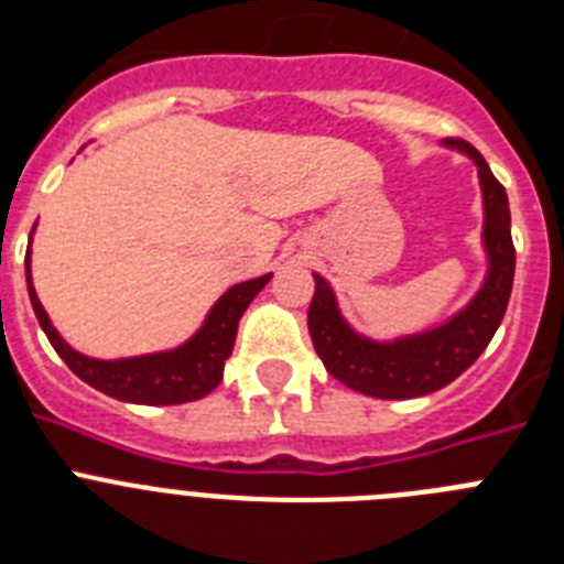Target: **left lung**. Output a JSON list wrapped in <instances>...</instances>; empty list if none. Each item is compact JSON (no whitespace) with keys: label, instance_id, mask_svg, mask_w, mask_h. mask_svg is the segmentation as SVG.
Instances as JSON below:
<instances>
[{"label":"left lung","instance_id":"1","mask_svg":"<svg viewBox=\"0 0 564 564\" xmlns=\"http://www.w3.org/2000/svg\"><path fill=\"white\" fill-rule=\"evenodd\" d=\"M477 166L482 194V253L486 276L466 305L446 322L395 338H370L341 316L338 299L322 273H313L316 293L307 311V330L318 358L333 378L370 398L406 401L443 390L480 358L495 338L514 285V242L508 194L482 154L466 141H443Z\"/></svg>","mask_w":564,"mask_h":564}]
</instances>
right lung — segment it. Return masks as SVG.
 I'll return each mask as SVG.
<instances>
[{
  "label": "right lung",
  "mask_w": 564,
  "mask_h": 564,
  "mask_svg": "<svg viewBox=\"0 0 564 564\" xmlns=\"http://www.w3.org/2000/svg\"><path fill=\"white\" fill-rule=\"evenodd\" d=\"M36 231V226H33ZM33 237V234H30ZM24 273H28L30 305L36 313L44 336L50 338L53 350L62 356L69 370L82 381L96 387L98 392L127 403H149V406H172V403H188L197 398H206L208 392L223 381V367L234 350L237 325L246 307L251 305L262 288L271 282L273 273L248 279L228 288L212 305L203 325L197 327L192 338L172 347V350L143 352V356L129 358H89L84 352L73 350L62 338V333L53 327L47 311L42 307L33 288V273H30V253L24 259Z\"/></svg>",
  "instance_id": "right-lung-1"
}]
</instances>
